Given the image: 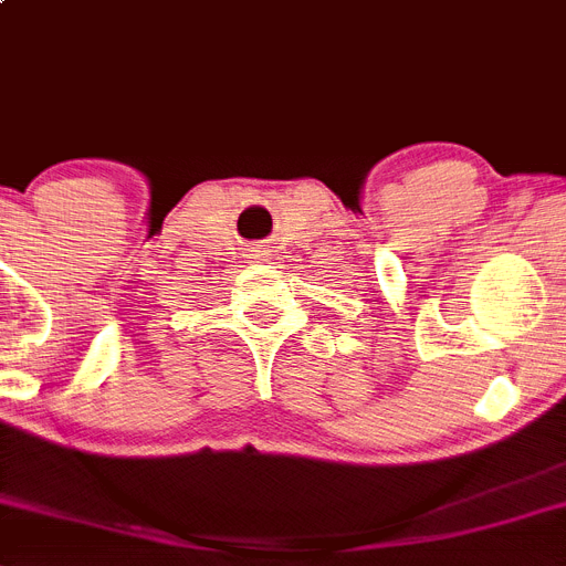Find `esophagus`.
Instances as JSON below:
<instances>
[{
	"instance_id": "obj_1",
	"label": "esophagus",
	"mask_w": 566,
	"mask_h": 566,
	"mask_svg": "<svg viewBox=\"0 0 566 566\" xmlns=\"http://www.w3.org/2000/svg\"><path fill=\"white\" fill-rule=\"evenodd\" d=\"M250 255H253V259H262V255H264V250H262V248H255L253 253H250Z\"/></svg>"
}]
</instances>
